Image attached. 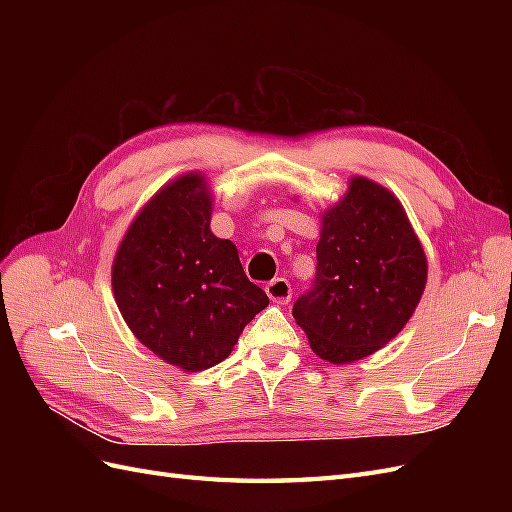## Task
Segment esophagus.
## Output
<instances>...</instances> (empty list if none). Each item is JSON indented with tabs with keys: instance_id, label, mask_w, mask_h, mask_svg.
<instances>
[{
	"instance_id": "obj_1",
	"label": "esophagus",
	"mask_w": 512,
	"mask_h": 512,
	"mask_svg": "<svg viewBox=\"0 0 512 512\" xmlns=\"http://www.w3.org/2000/svg\"><path fill=\"white\" fill-rule=\"evenodd\" d=\"M265 290L269 294V299L273 303H280V305H286L292 297V288H290V282L286 280V277H275L273 282L267 284Z\"/></svg>"
}]
</instances>
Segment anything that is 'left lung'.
Instances as JSON below:
<instances>
[{
  "instance_id": "1",
  "label": "left lung",
  "mask_w": 512,
  "mask_h": 512,
  "mask_svg": "<svg viewBox=\"0 0 512 512\" xmlns=\"http://www.w3.org/2000/svg\"><path fill=\"white\" fill-rule=\"evenodd\" d=\"M314 288L292 316L322 361L348 365L406 327L427 284V256L399 198L367 177L320 213Z\"/></svg>"
}]
</instances>
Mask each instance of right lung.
I'll return each mask as SVG.
<instances>
[{"mask_svg":"<svg viewBox=\"0 0 512 512\" xmlns=\"http://www.w3.org/2000/svg\"><path fill=\"white\" fill-rule=\"evenodd\" d=\"M211 211L205 173L168 181L136 213L111 267L115 303L134 337L181 371L222 363L269 305L247 280L237 245L211 232Z\"/></svg>","mask_w":512,"mask_h":512,"instance_id":"right-lung-1","label":"right lung"}]
</instances>
